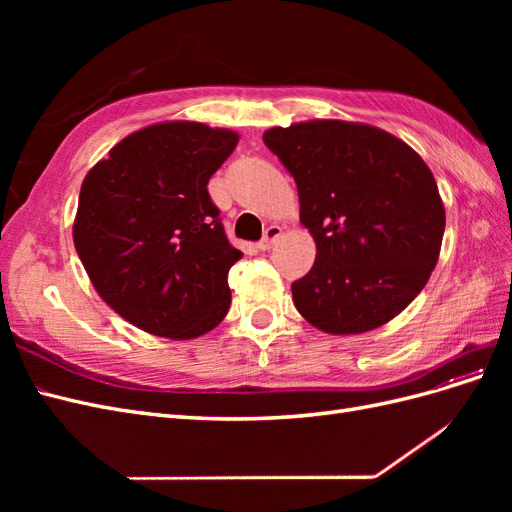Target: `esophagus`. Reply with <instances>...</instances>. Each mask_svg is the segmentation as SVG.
<instances>
[{
  "label": "esophagus",
  "instance_id": "1",
  "mask_svg": "<svg viewBox=\"0 0 512 512\" xmlns=\"http://www.w3.org/2000/svg\"><path fill=\"white\" fill-rule=\"evenodd\" d=\"M282 237V226H277V224H273V226H269L267 230H265V237H262V241L258 243V250L260 252H267V250H271L273 247V243Z\"/></svg>",
  "mask_w": 512,
  "mask_h": 512
}]
</instances>
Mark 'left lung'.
Returning <instances> with one entry per match:
<instances>
[{
  "mask_svg": "<svg viewBox=\"0 0 512 512\" xmlns=\"http://www.w3.org/2000/svg\"><path fill=\"white\" fill-rule=\"evenodd\" d=\"M262 141L299 190L314 267L292 301L331 335L374 331L414 301L442 247L446 213L429 166L401 138L367 123L314 119Z\"/></svg>",
  "mask_w": 512,
  "mask_h": 512,
  "instance_id": "1",
  "label": "left lung"
}]
</instances>
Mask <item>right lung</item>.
Returning a JSON list of instances; mask_svg holds the SVG:
<instances>
[{
  "instance_id": "right-lung-1",
  "label": "right lung",
  "mask_w": 512,
  "mask_h": 512,
  "mask_svg": "<svg viewBox=\"0 0 512 512\" xmlns=\"http://www.w3.org/2000/svg\"><path fill=\"white\" fill-rule=\"evenodd\" d=\"M239 134L153 123L119 141L81 185L76 254L100 297L134 327L194 339L224 320L228 271L243 256L207 192Z\"/></svg>"
}]
</instances>
